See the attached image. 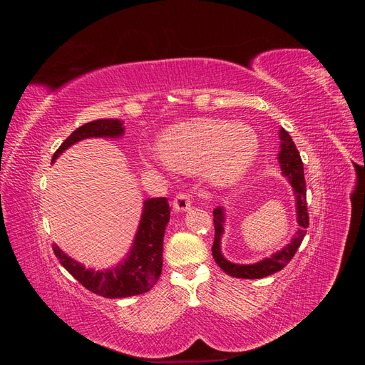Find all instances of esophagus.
<instances>
[{
    "label": "esophagus",
    "instance_id": "esophagus-1",
    "mask_svg": "<svg viewBox=\"0 0 365 365\" xmlns=\"http://www.w3.org/2000/svg\"><path fill=\"white\" fill-rule=\"evenodd\" d=\"M192 205V200H190V195H187L184 192H180L178 195L175 196L173 200V210L176 213H181L185 212V210H189Z\"/></svg>",
    "mask_w": 365,
    "mask_h": 365
}]
</instances>
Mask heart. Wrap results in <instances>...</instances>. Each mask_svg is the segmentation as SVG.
<instances>
[{
  "label": "heart",
  "mask_w": 365,
  "mask_h": 365,
  "mask_svg": "<svg viewBox=\"0 0 365 365\" xmlns=\"http://www.w3.org/2000/svg\"><path fill=\"white\" fill-rule=\"evenodd\" d=\"M163 161L175 170L204 164L210 181L228 184L244 176L259 155V138L250 126L227 120L196 118L178 123L161 135Z\"/></svg>",
  "instance_id": "1"
}]
</instances>
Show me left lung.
Instances as JSON below:
<instances>
[{"instance_id": "obj_1", "label": "left lung", "mask_w": 365, "mask_h": 365, "mask_svg": "<svg viewBox=\"0 0 365 365\" xmlns=\"http://www.w3.org/2000/svg\"><path fill=\"white\" fill-rule=\"evenodd\" d=\"M282 138V150L279 153V160L282 165V172L289 180L291 185L294 187L295 200H297V219L300 230L297 231L295 237L292 239L288 247H284L282 251L275 252L274 256L264 259L259 263L252 264H236L224 259L222 252H220V235L224 233V210L222 207H217L213 210V224H215V240H213V259L219 264L220 269H224L231 277L237 279H263L268 275L282 271L286 264H288L292 257L295 256L297 250L300 248L302 242L306 236V228L309 227V213H307V202H306V181H304V169L303 161L300 157V152L297 150L295 143L292 141L291 135L284 129L280 130Z\"/></svg>"}]
</instances>
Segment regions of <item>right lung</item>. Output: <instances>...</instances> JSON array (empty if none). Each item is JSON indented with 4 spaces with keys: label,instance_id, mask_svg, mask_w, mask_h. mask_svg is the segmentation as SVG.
Masks as SVG:
<instances>
[{
    "label": "right lung",
    "instance_id": "1",
    "mask_svg": "<svg viewBox=\"0 0 365 365\" xmlns=\"http://www.w3.org/2000/svg\"><path fill=\"white\" fill-rule=\"evenodd\" d=\"M120 120L101 118L77 128L54 152L53 160L76 141L90 137H118L123 134ZM170 219V207L165 197H152L145 202L141 224L130 250L129 257L115 269L98 271L85 269L81 263L63 254L56 244L53 252L62 267L79 282L83 288L106 298H123L148 292L160 279L163 269V237Z\"/></svg>",
    "mask_w": 365,
    "mask_h": 365
}]
</instances>
